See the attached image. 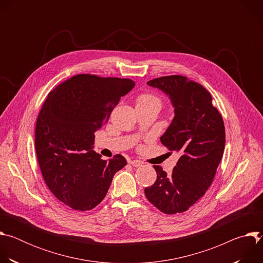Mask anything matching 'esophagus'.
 <instances>
[{
  "instance_id": "1",
  "label": "esophagus",
  "mask_w": 263,
  "mask_h": 263,
  "mask_svg": "<svg viewBox=\"0 0 263 263\" xmlns=\"http://www.w3.org/2000/svg\"><path fill=\"white\" fill-rule=\"evenodd\" d=\"M129 162H130V164H131L132 166H134V167H139V166L142 165V162L139 161V160H130Z\"/></svg>"
}]
</instances>
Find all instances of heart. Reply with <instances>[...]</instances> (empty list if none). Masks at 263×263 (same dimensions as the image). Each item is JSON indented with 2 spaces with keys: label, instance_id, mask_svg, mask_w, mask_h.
<instances>
[{
  "label": "heart",
  "instance_id": "heart-1",
  "mask_svg": "<svg viewBox=\"0 0 263 263\" xmlns=\"http://www.w3.org/2000/svg\"><path fill=\"white\" fill-rule=\"evenodd\" d=\"M136 106H157L161 107V101L158 97L152 93H142L136 99Z\"/></svg>",
  "mask_w": 263,
  "mask_h": 263
}]
</instances>
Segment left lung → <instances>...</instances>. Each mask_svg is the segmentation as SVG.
Wrapping results in <instances>:
<instances>
[{
	"instance_id": "8db88e82",
	"label": "left lung",
	"mask_w": 263,
	"mask_h": 263,
	"mask_svg": "<svg viewBox=\"0 0 263 263\" xmlns=\"http://www.w3.org/2000/svg\"><path fill=\"white\" fill-rule=\"evenodd\" d=\"M146 84L171 100L175 117L160 140L180 158L170 175L154 165L157 179L145 187L144 195L161 212L181 213L203 197L213 181L226 141L223 121L210 92L195 81L174 74Z\"/></svg>"
}]
</instances>
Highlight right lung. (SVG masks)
Returning a JSON list of instances; mask_svg holds the SVG:
<instances>
[{
    "label": "right lung",
    "mask_w": 263,
    "mask_h": 263,
    "mask_svg": "<svg viewBox=\"0 0 263 263\" xmlns=\"http://www.w3.org/2000/svg\"><path fill=\"white\" fill-rule=\"evenodd\" d=\"M134 85L131 79L77 74L45 101L35 128L37 160L49 190L66 206L80 211L95 208L116 173L127 164L120 154L101 159L93 143L95 132Z\"/></svg>",
    "instance_id": "1"
}]
</instances>
